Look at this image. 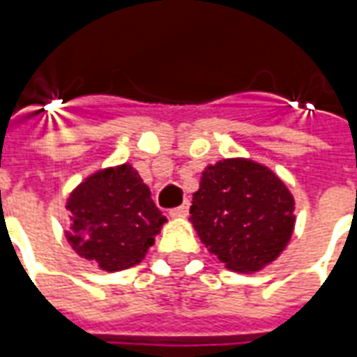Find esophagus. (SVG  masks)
<instances>
[{
    "label": "esophagus",
    "mask_w": 357,
    "mask_h": 357,
    "mask_svg": "<svg viewBox=\"0 0 357 357\" xmlns=\"http://www.w3.org/2000/svg\"><path fill=\"white\" fill-rule=\"evenodd\" d=\"M172 216L174 218H185L187 214H189V202H183V204H181V206H178V208H174L170 212Z\"/></svg>",
    "instance_id": "esophagus-1"
}]
</instances>
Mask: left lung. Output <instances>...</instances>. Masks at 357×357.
Listing matches in <instances>:
<instances>
[{
	"label": "left lung",
	"instance_id": "8db88e82",
	"mask_svg": "<svg viewBox=\"0 0 357 357\" xmlns=\"http://www.w3.org/2000/svg\"><path fill=\"white\" fill-rule=\"evenodd\" d=\"M294 199L262 164L227 158L202 172L191 222L225 268L252 273L283 252L294 227Z\"/></svg>",
	"mask_w": 357,
	"mask_h": 357
}]
</instances>
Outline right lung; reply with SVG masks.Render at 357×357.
<instances>
[{
	"mask_svg": "<svg viewBox=\"0 0 357 357\" xmlns=\"http://www.w3.org/2000/svg\"><path fill=\"white\" fill-rule=\"evenodd\" d=\"M66 208L73 212L68 243L105 271L139 264L166 222L130 164L89 176L70 193Z\"/></svg>",
	"mask_w": 357,
	"mask_h": 357,
	"instance_id": "right-lung-1",
	"label": "right lung"
}]
</instances>
